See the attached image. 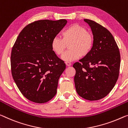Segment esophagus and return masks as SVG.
I'll return each instance as SVG.
<instances>
[{
  "label": "esophagus",
  "instance_id": "34e87169",
  "mask_svg": "<svg viewBox=\"0 0 128 128\" xmlns=\"http://www.w3.org/2000/svg\"><path fill=\"white\" fill-rule=\"evenodd\" d=\"M65 64H66L67 66H70L71 64H71V63L69 62H66Z\"/></svg>",
  "mask_w": 128,
  "mask_h": 128
}]
</instances>
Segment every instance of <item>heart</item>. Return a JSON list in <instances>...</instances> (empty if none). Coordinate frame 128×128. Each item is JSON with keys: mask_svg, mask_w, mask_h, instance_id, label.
<instances>
[{"mask_svg": "<svg viewBox=\"0 0 128 128\" xmlns=\"http://www.w3.org/2000/svg\"><path fill=\"white\" fill-rule=\"evenodd\" d=\"M93 35L84 26L78 24L70 26L62 32V38L55 36L51 42L52 49L55 54L60 56L68 46V51L64 53L62 59L64 61H73L80 56H87L93 48Z\"/></svg>", "mask_w": 128, "mask_h": 128, "instance_id": "obj_1", "label": "heart"}]
</instances>
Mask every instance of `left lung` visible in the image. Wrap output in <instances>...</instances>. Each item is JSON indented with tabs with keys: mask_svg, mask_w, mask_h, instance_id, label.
<instances>
[{
	"mask_svg": "<svg viewBox=\"0 0 128 128\" xmlns=\"http://www.w3.org/2000/svg\"><path fill=\"white\" fill-rule=\"evenodd\" d=\"M91 27L94 42L87 56L76 62L74 83L78 95L89 101L106 96L118 80L120 53L114 38L105 27L93 20L84 19Z\"/></svg>",
	"mask_w": 128,
	"mask_h": 128,
	"instance_id": "obj_1",
	"label": "left lung"
}]
</instances>
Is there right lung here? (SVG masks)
<instances>
[{
    "mask_svg": "<svg viewBox=\"0 0 128 128\" xmlns=\"http://www.w3.org/2000/svg\"><path fill=\"white\" fill-rule=\"evenodd\" d=\"M66 23V19L35 21L22 30L14 44L12 76L22 94L31 101L45 103L56 96L66 64L53 52L51 42Z\"/></svg>",
    "mask_w": 128,
    "mask_h": 128,
    "instance_id": "right-lung-1",
    "label": "right lung"
}]
</instances>
